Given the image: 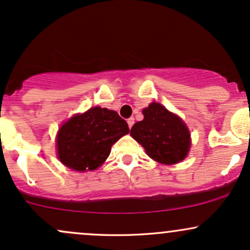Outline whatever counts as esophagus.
I'll use <instances>...</instances> for the list:
<instances>
[{
  "label": "esophagus",
  "instance_id": "34e87169",
  "mask_svg": "<svg viewBox=\"0 0 250 250\" xmlns=\"http://www.w3.org/2000/svg\"><path fill=\"white\" fill-rule=\"evenodd\" d=\"M127 123H128L129 128H131V127H133V125H134V123H135V120H134V117H129V119L127 120Z\"/></svg>",
  "mask_w": 250,
  "mask_h": 250
}]
</instances>
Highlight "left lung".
I'll list each match as a JSON object with an SVG mask.
<instances>
[{
  "instance_id": "obj_1",
  "label": "left lung",
  "mask_w": 250,
  "mask_h": 250,
  "mask_svg": "<svg viewBox=\"0 0 250 250\" xmlns=\"http://www.w3.org/2000/svg\"><path fill=\"white\" fill-rule=\"evenodd\" d=\"M142 113L145 119L131 127V136L155 161L165 165L182 161L190 148L187 125L156 102L150 103Z\"/></svg>"
}]
</instances>
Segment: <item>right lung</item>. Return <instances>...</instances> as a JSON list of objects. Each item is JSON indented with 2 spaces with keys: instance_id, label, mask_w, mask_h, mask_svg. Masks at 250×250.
Here are the masks:
<instances>
[{
  "instance_id": "1",
  "label": "right lung",
  "mask_w": 250,
  "mask_h": 250,
  "mask_svg": "<svg viewBox=\"0 0 250 250\" xmlns=\"http://www.w3.org/2000/svg\"><path fill=\"white\" fill-rule=\"evenodd\" d=\"M128 133L127 122L116 111L90 108L60 128L57 155L63 165L74 170H94L105 161L111 146Z\"/></svg>"
}]
</instances>
